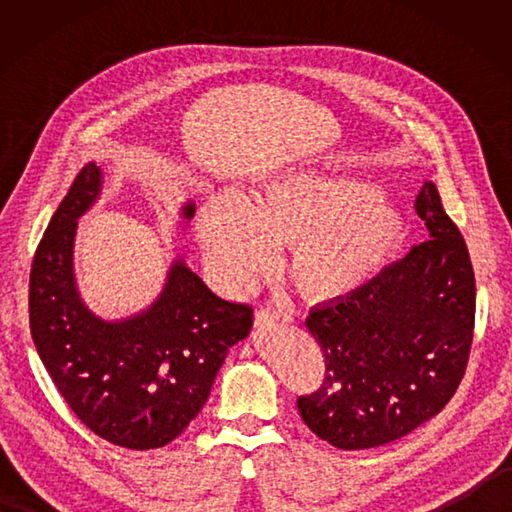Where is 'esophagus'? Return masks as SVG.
Returning <instances> with one entry per match:
<instances>
[{"instance_id":"34e87169","label":"esophagus","mask_w":512,"mask_h":512,"mask_svg":"<svg viewBox=\"0 0 512 512\" xmlns=\"http://www.w3.org/2000/svg\"><path fill=\"white\" fill-rule=\"evenodd\" d=\"M255 321L257 325H270V323H290L292 317L288 312L279 310V308H259L255 312Z\"/></svg>"}]
</instances>
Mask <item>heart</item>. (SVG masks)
I'll use <instances>...</instances> for the list:
<instances>
[{
  "label": "heart",
  "instance_id": "heart-1",
  "mask_svg": "<svg viewBox=\"0 0 512 512\" xmlns=\"http://www.w3.org/2000/svg\"><path fill=\"white\" fill-rule=\"evenodd\" d=\"M398 211L374 184L317 169L266 178L242 200L220 195L198 217V237L226 286L248 288L290 242L288 273L310 301L354 295L402 242Z\"/></svg>",
  "mask_w": 512,
  "mask_h": 512
}]
</instances>
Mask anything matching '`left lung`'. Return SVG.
<instances>
[{
    "mask_svg": "<svg viewBox=\"0 0 512 512\" xmlns=\"http://www.w3.org/2000/svg\"><path fill=\"white\" fill-rule=\"evenodd\" d=\"M416 213L427 242L306 319L325 356V378L297 407L310 431L336 449H372L407 436L442 411L469 363V248L433 182L420 189Z\"/></svg>",
    "mask_w": 512,
    "mask_h": 512,
    "instance_id": "left-lung-1",
    "label": "left lung"
}]
</instances>
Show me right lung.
Here are the masks:
<instances>
[{
    "mask_svg": "<svg viewBox=\"0 0 512 512\" xmlns=\"http://www.w3.org/2000/svg\"><path fill=\"white\" fill-rule=\"evenodd\" d=\"M88 162L37 246L30 270V334L52 383L85 427L118 447L147 451L176 440L211 394L228 347L253 328V308L204 284L178 257L143 312L107 321L74 281L76 220L101 195ZM195 204L182 209L191 220Z\"/></svg>",
    "mask_w": 512,
    "mask_h": 512,
    "instance_id": "1",
    "label": "right lung"
}]
</instances>
